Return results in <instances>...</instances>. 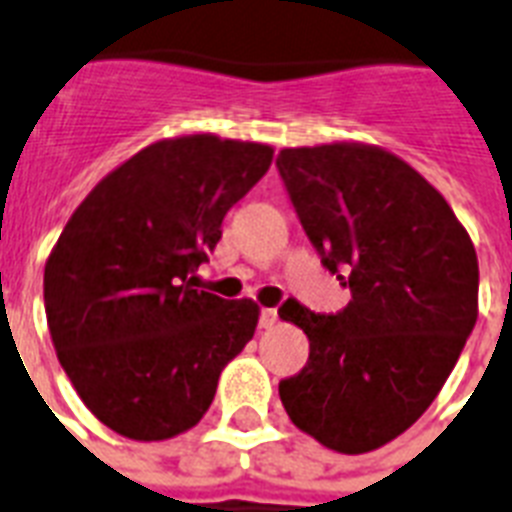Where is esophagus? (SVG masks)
I'll return each instance as SVG.
<instances>
[{"instance_id": "obj_1", "label": "esophagus", "mask_w": 512, "mask_h": 512, "mask_svg": "<svg viewBox=\"0 0 512 512\" xmlns=\"http://www.w3.org/2000/svg\"><path fill=\"white\" fill-rule=\"evenodd\" d=\"M259 325L264 327V330H269V327H275L277 325V309H261Z\"/></svg>"}]
</instances>
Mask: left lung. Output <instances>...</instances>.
I'll list each match as a JSON object with an SVG mask.
<instances>
[{
  "instance_id": "8db88e82",
  "label": "left lung",
  "mask_w": 512,
  "mask_h": 512,
  "mask_svg": "<svg viewBox=\"0 0 512 512\" xmlns=\"http://www.w3.org/2000/svg\"><path fill=\"white\" fill-rule=\"evenodd\" d=\"M277 169L301 227L351 301L280 317L309 338V362L280 380L282 407L322 447L362 455L423 415L478 317L473 240L410 163L365 142L285 147Z\"/></svg>"
}]
</instances>
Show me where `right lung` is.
Segmentation results:
<instances>
[{
  "instance_id": "add662e5",
  "label": "right lung",
  "mask_w": 512,
  "mask_h": 512,
  "mask_svg": "<svg viewBox=\"0 0 512 512\" xmlns=\"http://www.w3.org/2000/svg\"><path fill=\"white\" fill-rule=\"evenodd\" d=\"M272 155L216 134L158 140L100 179L57 237L44 267L49 335L81 402L110 431L134 441L190 431L256 333L251 298L195 290L187 275Z\"/></svg>"
}]
</instances>
